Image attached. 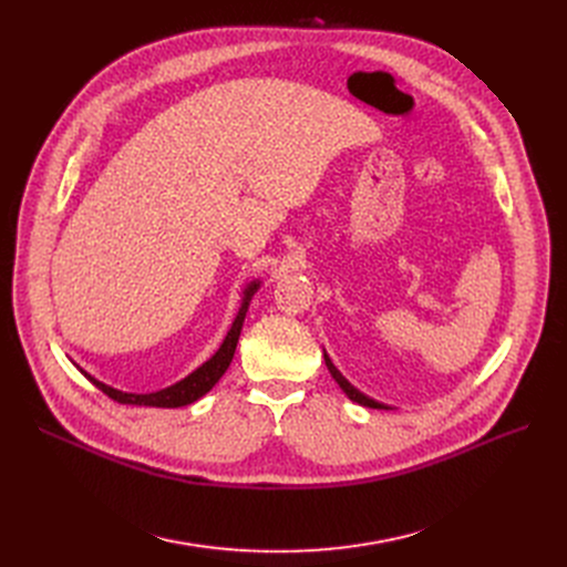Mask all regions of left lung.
<instances>
[{
    "instance_id": "8db88e82",
    "label": "left lung",
    "mask_w": 567,
    "mask_h": 567,
    "mask_svg": "<svg viewBox=\"0 0 567 567\" xmlns=\"http://www.w3.org/2000/svg\"><path fill=\"white\" fill-rule=\"evenodd\" d=\"M323 361H326V368H329V372L333 374V379L340 383V389L347 393V398L349 400H353V402H359V404H363V406H370V409H389L385 404H381V402H377V400H372V398H368V395H363L359 389H353V385L340 374V370L331 363V359H329V353L323 351Z\"/></svg>"
}]
</instances>
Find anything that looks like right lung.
Segmentation results:
<instances>
[{
	"label": "right lung",
	"mask_w": 567,
	"mask_h": 567,
	"mask_svg": "<svg viewBox=\"0 0 567 567\" xmlns=\"http://www.w3.org/2000/svg\"><path fill=\"white\" fill-rule=\"evenodd\" d=\"M259 282L248 285V289L244 291V303L238 308V315L231 323V329L227 331L220 349L208 359L204 365H199L195 372H190L186 379L176 381L174 385H167V389L158 391V393H146V395H137V393H124V391H116L110 389V385L101 383L99 379L89 377L86 372H82L89 381H92L99 391H103L107 398H112L118 404H137V406H163V409H174V406H186L193 404L195 400H199L202 395H206L208 391L214 389L218 383V379L225 374V370L229 368L231 359H234V351H236V342L238 336H241V326L250 306L252 293L257 291Z\"/></svg>",
	"instance_id": "1"
}]
</instances>
